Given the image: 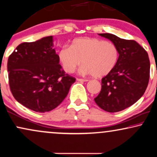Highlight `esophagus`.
Segmentation results:
<instances>
[{"label":"esophagus","instance_id":"esophagus-1","mask_svg":"<svg viewBox=\"0 0 157 157\" xmlns=\"http://www.w3.org/2000/svg\"><path fill=\"white\" fill-rule=\"evenodd\" d=\"M76 80L78 81H88L87 79H83V78H77Z\"/></svg>","mask_w":157,"mask_h":157}]
</instances>
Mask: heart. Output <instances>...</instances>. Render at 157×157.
I'll list each match as a JSON object with an SVG mask.
<instances>
[{"instance_id": "heart-1", "label": "heart", "mask_w": 157, "mask_h": 157, "mask_svg": "<svg viewBox=\"0 0 157 157\" xmlns=\"http://www.w3.org/2000/svg\"><path fill=\"white\" fill-rule=\"evenodd\" d=\"M117 47L112 42L97 38H79L71 47L64 45L58 52V58L67 74H72L80 66L83 74L94 78L107 76L115 68L119 60Z\"/></svg>"}]
</instances>
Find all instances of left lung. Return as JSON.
<instances>
[{
    "instance_id": "left-lung-1",
    "label": "left lung",
    "mask_w": 157,
    "mask_h": 157,
    "mask_svg": "<svg viewBox=\"0 0 157 157\" xmlns=\"http://www.w3.org/2000/svg\"><path fill=\"white\" fill-rule=\"evenodd\" d=\"M99 34L117 47L120 56L115 68L101 78V91L94 101L105 111L116 113L129 107L144 95L149 81V58L135 40L109 33Z\"/></svg>"
}]
</instances>
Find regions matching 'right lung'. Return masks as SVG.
I'll return each mask as SVG.
<instances>
[{
  "label": "right lung",
  "instance_id": "obj_1",
  "mask_svg": "<svg viewBox=\"0 0 157 157\" xmlns=\"http://www.w3.org/2000/svg\"><path fill=\"white\" fill-rule=\"evenodd\" d=\"M52 46V36L23 42L8 59L9 86L13 97L38 113L58 107L76 81L61 69L58 55Z\"/></svg>",
  "mask_w": 157,
  "mask_h": 157
}]
</instances>
